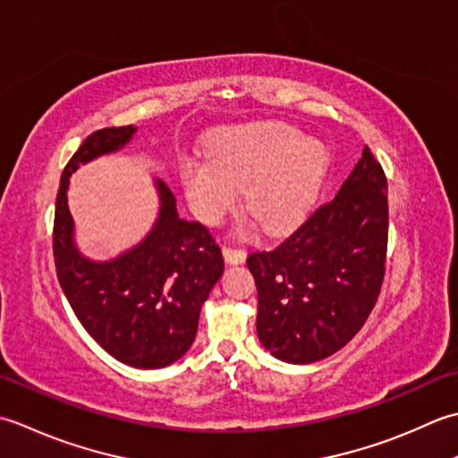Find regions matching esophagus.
Here are the masks:
<instances>
[{
	"instance_id": "obj_1",
	"label": "esophagus",
	"mask_w": 458,
	"mask_h": 458,
	"mask_svg": "<svg viewBox=\"0 0 458 458\" xmlns=\"http://www.w3.org/2000/svg\"><path fill=\"white\" fill-rule=\"evenodd\" d=\"M223 257H225L229 265H239V263H242V260H245L247 250L241 249V247L225 245V247H223Z\"/></svg>"
}]
</instances>
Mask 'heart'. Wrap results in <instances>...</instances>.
Masks as SVG:
<instances>
[{
  "label": "heart",
  "mask_w": 458,
  "mask_h": 458,
  "mask_svg": "<svg viewBox=\"0 0 458 458\" xmlns=\"http://www.w3.org/2000/svg\"><path fill=\"white\" fill-rule=\"evenodd\" d=\"M330 156L318 140L283 123L221 130L208 160L183 162L182 182L191 208L205 221H219L245 190L249 216L268 233L298 225L318 198Z\"/></svg>",
  "instance_id": "obj_1"
}]
</instances>
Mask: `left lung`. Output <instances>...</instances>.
<instances>
[{
	"label": "left lung",
	"mask_w": 458,
	"mask_h": 458,
	"mask_svg": "<svg viewBox=\"0 0 458 458\" xmlns=\"http://www.w3.org/2000/svg\"><path fill=\"white\" fill-rule=\"evenodd\" d=\"M386 190L384 167L366 146L334 199L276 247L247 257L259 293L257 334L275 358H328L368 320L386 276Z\"/></svg>",
	"instance_id": "left-lung-1"
}]
</instances>
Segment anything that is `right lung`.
Returning a JSON list of instances; mask_svg holds the SVG:
<instances>
[{
    "label": "right lung",
    "instance_id": "obj_1",
    "mask_svg": "<svg viewBox=\"0 0 458 458\" xmlns=\"http://www.w3.org/2000/svg\"><path fill=\"white\" fill-rule=\"evenodd\" d=\"M134 126L102 128L64 165L53 223L57 278L74 316L112 358L140 369L170 366L198 332L199 310L223 273V255L209 229L177 217L172 190L157 180L160 219L136 249L110 263H90L72 245L69 177L79 164L124 146Z\"/></svg>",
    "mask_w": 458,
    "mask_h": 458
}]
</instances>
